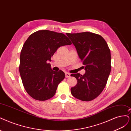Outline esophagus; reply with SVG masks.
I'll return each mask as SVG.
<instances>
[{
  "label": "esophagus",
  "instance_id": "1",
  "mask_svg": "<svg viewBox=\"0 0 131 131\" xmlns=\"http://www.w3.org/2000/svg\"><path fill=\"white\" fill-rule=\"evenodd\" d=\"M71 77V74L69 73H67V72H66L65 73V77L66 78H69V77Z\"/></svg>",
  "mask_w": 131,
  "mask_h": 131
}]
</instances>
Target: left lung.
<instances>
[{"mask_svg": "<svg viewBox=\"0 0 131 131\" xmlns=\"http://www.w3.org/2000/svg\"><path fill=\"white\" fill-rule=\"evenodd\" d=\"M83 61L85 73L72 74L77 84L71 89V94L82 101L96 98L102 92L111 70L110 50L104 39L97 34L85 32L66 33Z\"/></svg>", "mask_w": 131, "mask_h": 131, "instance_id": "1", "label": "left lung"}]
</instances>
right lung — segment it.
I'll return each mask as SVG.
<instances>
[{"instance_id":"1","label":"right lung","mask_w":131,"mask_h":131,"mask_svg":"<svg viewBox=\"0 0 131 131\" xmlns=\"http://www.w3.org/2000/svg\"><path fill=\"white\" fill-rule=\"evenodd\" d=\"M71 44L64 34L48 30L38 31L27 38L20 53L19 72L24 88L32 98L44 101L54 95L65 74L61 70L53 71L48 61L59 47Z\"/></svg>"}]
</instances>
